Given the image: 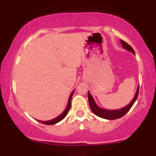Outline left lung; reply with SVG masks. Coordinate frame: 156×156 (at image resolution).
Segmentation results:
<instances>
[{
  "instance_id": "1",
  "label": "left lung",
  "mask_w": 156,
  "mask_h": 156,
  "mask_svg": "<svg viewBox=\"0 0 156 156\" xmlns=\"http://www.w3.org/2000/svg\"><path fill=\"white\" fill-rule=\"evenodd\" d=\"M120 42L122 44V46L123 48L127 51H130L132 53L135 54V52H134L133 49L132 48L128 43L125 42V41L122 40L120 39ZM139 86H138V88L136 90V92L135 95H134V98H133L131 102L128 105H127L126 106L123 107V108L117 109V110H108V109L102 108L101 107L98 106V105L96 104L95 101L93 99L92 94H90V92L88 91V99H89V106H90L91 110L92 111V112L94 113L95 115L98 116V117L103 118V119H119L125 115L128 111L130 110V108L133 106V103H135V101H136L138 94H139Z\"/></svg>"
}]
</instances>
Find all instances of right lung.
Wrapping results in <instances>:
<instances>
[{"instance_id": "add662e5", "label": "right lung", "mask_w": 156, "mask_h": 156, "mask_svg": "<svg viewBox=\"0 0 156 156\" xmlns=\"http://www.w3.org/2000/svg\"><path fill=\"white\" fill-rule=\"evenodd\" d=\"M73 93H74V90L73 91L72 93L70 94V95H69V100H68L67 105V107H66L65 110H64L63 113H62L59 116H58V117L54 118V119H51V120H48V121H41V120H37V121L39 122L43 123V124H44V125H49L56 124V123H58V122L62 121V119H63L64 118L67 116L68 112H69V110L71 108V100H72V97H73Z\"/></svg>"}]
</instances>
